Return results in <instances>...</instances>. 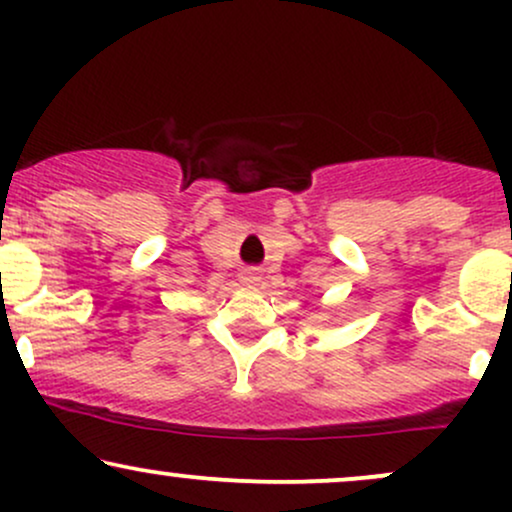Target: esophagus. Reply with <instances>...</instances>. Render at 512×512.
Returning a JSON list of instances; mask_svg holds the SVG:
<instances>
[{
    "label": "esophagus",
    "mask_w": 512,
    "mask_h": 512,
    "mask_svg": "<svg viewBox=\"0 0 512 512\" xmlns=\"http://www.w3.org/2000/svg\"><path fill=\"white\" fill-rule=\"evenodd\" d=\"M243 281L245 284H257V281H260V274H257L255 269H248V272L243 274Z\"/></svg>",
    "instance_id": "1"
}]
</instances>
